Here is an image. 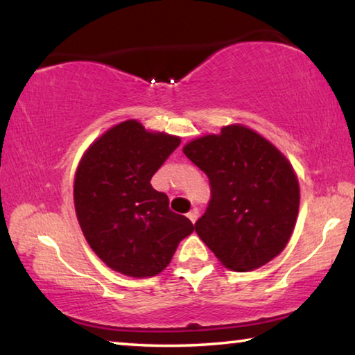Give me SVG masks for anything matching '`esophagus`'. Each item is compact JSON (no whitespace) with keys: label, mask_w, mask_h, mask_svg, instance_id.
<instances>
[{"label":"esophagus","mask_w":355,"mask_h":355,"mask_svg":"<svg viewBox=\"0 0 355 355\" xmlns=\"http://www.w3.org/2000/svg\"><path fill=\"white\" fill-rule=\"evenodd\" d=\"M187 218H189V220H191L192 223H196L197 218H198V210H197V208H192V210L187 213Z\"/></svg>","instance_id":"1"}]
</instances>
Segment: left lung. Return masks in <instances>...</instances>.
<instances>
[{
    "label": "left lung",
    "instance_id": "8db88e82",
    "mask_svg": "<svg viewBox=\"0 0 355 355\" xmlns=\"http://www.w3.org/2000/svg\"><path fill=\"white\" fill-rule=\"evenodd\" d=\"M210 179L211 198L196 232L226 268H260L288 245L300 191L293 164L270 140L230 124L184 145Z\"/></svg>",
    "mask_w": 355,
    "mask_h": 355
}]
</instances>
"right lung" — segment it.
I'll return each instance as SVG.
<instances>
[{"label":"right lung","mask_w":355,"mask_h":355,"mask_svg":"<svg viewBox=\"0 0 355 355\" xmlns=\"http://www.w3.org/2000/svg\"><path fill=\"white\" fill-rule=\"evenodd\" d=\"M181 139L150 132L139 121L119 123L80 158L74 207L92 250L106 266L130 278L166 268L179 242L192 234L191 220L169 210L168 196L150 179Z\"/></svg>","instance_id":"right-lung-1"}]
</instances>
